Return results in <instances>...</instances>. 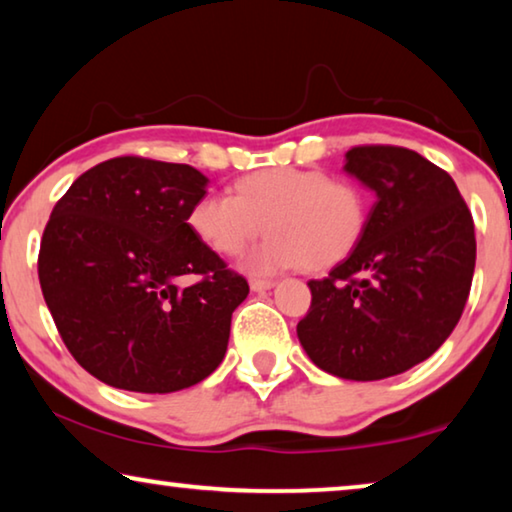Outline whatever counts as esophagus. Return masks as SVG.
I'll return each mask as SVG.
<instances>
[{
	"instance_id": "obj_1",
	"label": "esophagus",
	"mask_w": 512,
	"mask_h": 512,
	"mask_svg": "<svg viewBox=\"0 0 512 512\" xmlns=\"http://www.w3.org/2000/svg\"><path fill=\"white\" fill-rule=\"evenodd\" d=\"M273 287H276V280H259V278L250 280V289H253V292H266V289H273Z\"/></svg>"
}]
</instances>
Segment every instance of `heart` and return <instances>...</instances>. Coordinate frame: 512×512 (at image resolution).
<instances>
[{
	"instance_id": "obj_1",
	"label": "heart",
	"mask_w": 512,
	"mask_h": 512,
	"mask_svg": "<svg viewBox=\"0 0 512 512\" xmlns=\"http://www.w3.org/2000/svg\"><path fill=\"white\" fill-rule=\"evenodd\" d=\"M365 218V197L352 181L299 167L250 172L234 183V195L207 193L188 211L197 239L225 257L243 253L266 227L269 236L243 259V269L262 276L340 262L361 236Z\"/></svg>"
}]
</instances>
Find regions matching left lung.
Segmentation results:
<instances>
[{
    "mask_svg": "<svg viewBox=\"0 0 512 512\" xmlns=\"http://www.w3.org/2000/svg\"><path fill=\"white\" fill-rule=\"evenodd\" d=\"M375 193L354 250L324 280L296 335L319 370L349 381L407 372L460 322L476 266L474 220L451 174L411 149L347 151Z\"/></svg>",
    "mask_w": 512,
    "mask_h": 512,
    "instance_id": "obj_1",
    "label": "left lung"
}]
</instances>
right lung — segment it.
<instances>
[{"label": "right lung", "mask_w": 512, "mask_h": 512, "mask_svg": "<svg viewBox=\"0 0 512 512\" xmlns=\"http://www.w3.org/2000/svg\"><path fill=\"white\" fill-rule=\"evenodd\" d=\"M209 179L181 163L112 158L73 181L43 232L38 280L82 368L133 393H174L223 363L248 282L188 225ZM203 280L181 288L183 275Z\"/></svg>", "instance_id": "1"}]
</instances>
